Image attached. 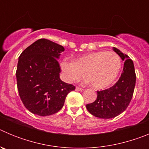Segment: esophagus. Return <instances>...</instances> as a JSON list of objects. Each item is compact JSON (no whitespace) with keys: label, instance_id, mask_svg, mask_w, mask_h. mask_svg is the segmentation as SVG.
<instances>
[{"label":"esophagus","instance_id":"obj_1","mask_svg":"<svg viewBox=\"0 0 149 149\" xmlns=\"http://www.w3.org/2000/svg\"><path fill=\"white\" fill-rule=\"evenodd\" d=\"M75 89H76V91H80V92H82V91H84V89H82V88H81V87H78V86H76Z\"/></svg>","mask_w":149,"mask_h":149}]
</instances>
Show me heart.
Returning a JSON list of instances; mask_svg holds the SVG:
<instances>
[{
	"instance_id": "b5f03b06",
	"label": "heart",
	"mask_w": 149,
	"mask_h": 149,
	"mask_svg": "<svg viewBox=\"0 0 149 149\" xmlns=\"http://www.w3.org/2000/svg\"><path fill=\"white\" fill-rule=\"evenodd\" d=\"M60 65L68 82L80 81L84 74L91 86L101 89L115 81L120 71L122 61L119 55L114 51H97L83 55L74 62L63 59Z\"/></svg>"
}]
</instances>
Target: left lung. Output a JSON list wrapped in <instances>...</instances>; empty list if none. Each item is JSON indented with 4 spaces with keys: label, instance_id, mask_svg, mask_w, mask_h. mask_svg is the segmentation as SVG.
I'll list each match as a JSON object with an SVG mask.
<instances>
[{
    "label": "left lung",
    "instance_id": "left-lung-1",
    "mask_svg": "<svg viewBox=\"0 0 149 149\" xmlns=\"http://www.w3.org/2000/svg\"><path fill=\"white\" fill-rule=\"evenodd\" d=\"M113 51L125 61L119 81L109 89L97 91L95 101L86 104L88 111L101 119L114 118L125 111L131 102L136 84V73L132 60L117 48H113Z\"/></svg>",
    "mask_w": 149,
    "mask_h": 149
}]
</instances>
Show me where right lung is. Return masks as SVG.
Returning <instances> with one entry per match:
<instances>
[{"mask_svg":"<svg viewBox=\"0 0 149 149\" xmlns=\"http://www.w3.org/2000/svg\"><path fill=\"white\" fill-rule=\"evenodd\" d=\"M64 50L60 45L40 39L18 57L17 87L22 103L32 113L42 116L56 113L64 105L68 93L75 89L60 78L57 59Z\"/></svg>","mask_w":149,"mask_h":149,"instance_id":"add662e5","label":"right lung"}]
</instances>
